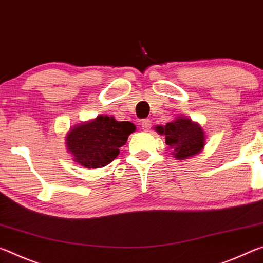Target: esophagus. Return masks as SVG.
I'll return each instance as SVG.
<instances>
[{
    "instance_id": "obj_1",
    "label": "esophagus",
    "mask_w": 263,
    "mask_h": 263,
    "mask_svg": "<svg viewBox=\"0 0 263 263\" xmlns=\"http://www.w3.org/2000/svg\"><path fill=\"white\" fill-rule=\"evenodd\" d=\"M141 126H142V129H143L144 132H148L149 129L152 128V121H150L149 119H145V120H143V121H142Z\"/></svg>"
}]
</instances>
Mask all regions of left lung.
Masks as SVG:
<instances>
[{
	"instance_id": "1",
	"label": "left lung",
	"mask_w": 263,
	"mask_h": 263,
	"mask_svg": "<svg viewBox=\"0 0 263 263\" xmlns=\"http://www.w3.org/2000/svg\"><path fill=\"white\" fill-rule=\"evenodd\" d=\"M155 130L165 136V143L172 149L171 155L179 161L200 154L206 144L204 129L184 115L177 116L165 126H156Z\"/></svg>"
}]
</instances>
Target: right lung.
Returning <instances> with one entry per match:
<instances>
[{
    "mask_svg": "<svg viewBox=\"0 0 263 263\" xmlns=\"http://www.w3.org/2000/svg\"><path fill=\"white\" fill-rule=\"evenodd\" d=\"M135 129L132 122L100 114L70 128L65 136L66 149L76 163L86 169H98L118 157L119 148L126 144Z\"/></svg>",
    "mask_w": 263,
    "mask_h": 263,
    "instance_id": "add662e5",
    "label": "right lung"
}]
</instances>
